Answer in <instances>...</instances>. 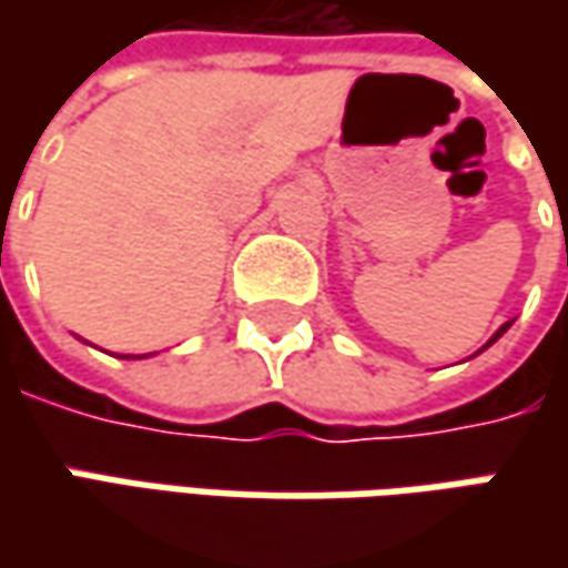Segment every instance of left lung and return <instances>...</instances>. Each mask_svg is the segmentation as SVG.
Returning a JSON list of instances; mask_svg holds the SVG:
<instances>
[{
	"instance_id": "obj_1",
	"label": "left lung",
	"mask_w": 568,
	"mask_h": 568,
	"mask_svg": "<svg viewBox=\"0 0 568 568\" xmlns=\"http://www.w3.org/2000/svg\"><path fill=\"white\" fill-rule=\"evenodd\" d=\"M509 325H513V322H506V325H499V328H496V335H493V338L487 341V344H484V347H480V351H487V347H490L493 341H499V338H503V335H506V332H509ZM480 351H477V354H480ZM477 354H474V357H477Z\"/></svg>"
}]
</instances>
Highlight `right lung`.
<instances>
[{
	"label": "right lung",
	"instance_id": "add662e5",
	"mask_svg": "<svg viewBox=\"0 0 568 568\" xmlns=\"http://www.w3.org/2000/svg\"><path fill=\"white\" fill-rule=\"evenodd\" d=\"M142 357H144V354H142ZM148 357H151V354H148Z\"/></svg>",
	"mask_w": 568,
	"mask_h": 568
}]
</instances>
